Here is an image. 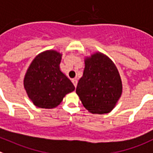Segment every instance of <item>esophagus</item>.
<instances>
[{"instance_id":"34e87169","label":"esophagus","mask_w":153,"mask_h":153,"mask_svg":"<svg viewBox=\"0 0 153 153\" xmlns=\"http://www.w3.org/2000/svg\"><path fill=\"white\" fill-rule=\"evenodd\" d=\"M71 82H72V83H73L74 86L76 88L77 87V84H78V80L76 79V78H73V79L71 80Z\"/></svg>"}]
</instances>
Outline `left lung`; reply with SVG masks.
Listing matches in <instances>:
<instances>
[{"mask_svg": "<svg viewBox=\"0 0 153 153\" xmlns=\"http://www.w3.org/2000/svg\"><path fill=\"white\" fill-rule=\"evenodd\" d=\"M76 93L84 107L92 114L112 111L122 94L120 76L114 62L100 53L87 58Z\"/></svg>", "mask_w": 153, "mask_h": 153, "instance_id": "obj_1", "label": "left lung"}]
</instances>
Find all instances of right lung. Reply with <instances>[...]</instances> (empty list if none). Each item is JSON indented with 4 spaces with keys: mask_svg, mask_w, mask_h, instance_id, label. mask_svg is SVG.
<instances>
[{
    "mask_svg": "<svg viewBox=\"0 0 153 153\" xmlns=\"http://www.w3.org/2000/svg\"><path fill=\"white\" fill-rule=\"evenodd\" d=\"M62 54L46 51L36 56L26 73L23 85L34 105L41 108L57 107L75 86L60 71Z\"/></svg>",
    "mask_w": 153,
    "mask_h": 153,
    "instance_id": "obj_1",
    "label": "right lung"
}]
</instances>
